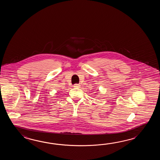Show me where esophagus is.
<instances>
[{"label": "esophagus", "instance_id": "1", "mask_svg": "<svg viewBox=\"0 0 160 160\" xmlns=\"http://www.w3.org/2000/svg\"><path fill=\"white\" fill-rule=\"evenodd\" d=\"M74 87L75 88H80V85H79V84H77V83H75L74 85Z\"/></svg>", "mask_w": 160, "mask_h": 160}]
</instances>
